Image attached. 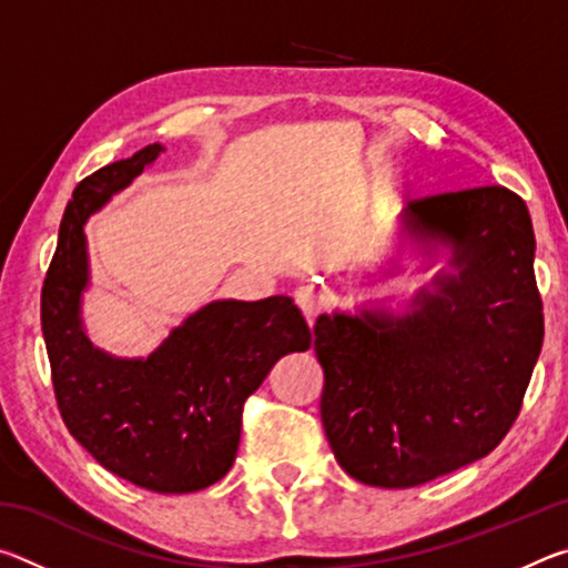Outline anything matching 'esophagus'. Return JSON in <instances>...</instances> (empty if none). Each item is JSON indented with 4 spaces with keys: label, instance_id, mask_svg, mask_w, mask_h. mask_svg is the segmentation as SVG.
<instances>
[{
    "label": "esophagus",
    "instance_id": "34e87169",
    "mask_svg": "<svg viewBox=\"0 0 568 568\" xmlns=\"http://www.w3.org/2000/svg\"><path fill=\"white\" fill-rule=\"evenodd\" d=\"M293 297H295V305L301 307V313L305 315V321L313 325V321L318 318L321 311L325 307L323 287L315 285V283H303V285L295 287Z\"/></svg>",
    "mask_w": 568,
    "mask_h": 568
}]
</instances>
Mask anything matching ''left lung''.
Here are the masks:
<instances>
[{"label":"left lung","mask_w":568,"mask_h":568,"mask_svg":"<svg viewBox=\"0 0 568 568\" xmlns=\"http://www.w3.org/2000/svg\"><path fill=\"white\" fill-rule=\"evenodd\" d=\"M403 223L454 245L458 275L403 321L321 315V418L341 468L410 488L484 458L521 410L544 343L534 225L504 185L410 200Z\"/></svg>","instance_id":"1"}]
</instances>
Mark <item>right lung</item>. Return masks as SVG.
Masks as SVG:
<instances>
[{"label": "right lung", "mask_w": 568, "mask_h": 568, "mask_svg": "<svg viewBox=\"0 0 568 568\" xmlns=\"http://www.w3.org/2000/svg\"><path fill=\"white\" fill-rule=\"evenodd\" d=\"M160 152L162 145H148L74 187L42 285V333L57 408L92 458L148 491L192 494L233 468L247 396L277 358L307 351L313 338L291 297L273 295L205 305L148 361L92 348L80 325L84 220Z\"/></svg>", "instance_id": "1"}]
</instances>
